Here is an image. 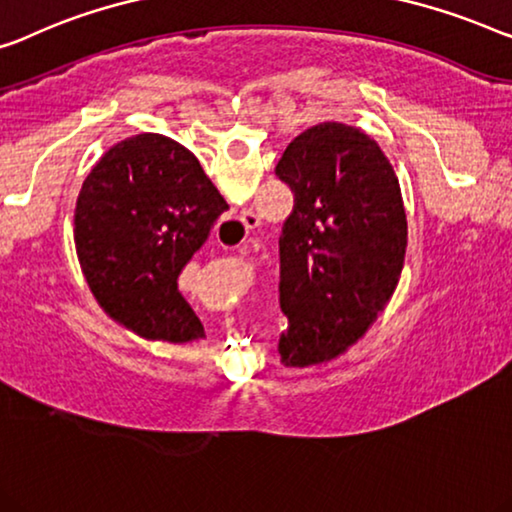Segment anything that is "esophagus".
Masks as SVG:
<instances>
[{
  "mask_svg": "<svg viewBox=\"0 0 512 512\" xmlns=\"http://www.w3.org/2000/svg\"><path fill=\"white\" fill-rule=\"evenodd\" d=\"M240 221H242V226H244V231H254V228H258L261 226V219H258V214L256 212H251V210H242V214H240ZM249 242H242V247H247Z\"/></svg>",
  "mask_w": 512,
  "mask_h": 512,
  "instance_id": "esophagus-1",
  "label": "esophagus"
}]
</instances>
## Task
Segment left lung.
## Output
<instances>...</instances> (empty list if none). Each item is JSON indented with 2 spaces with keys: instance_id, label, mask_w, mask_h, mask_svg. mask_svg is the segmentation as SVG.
Wrapping results in <instances>:
<instances>
[{
  "instance_id": "8db88e82",
  "label": "left lung",
  "mask_w": 512,
  "mask_h": 512,
  "mask_svg": "<svg viewBox=\"0 0 512 512\" xmlns=\"http://www.w3.org/2000/svg\"><path fill=\"white\" fill-rule=\"evenodd\" d=\"M274 173L295 194L279 238L288 367L335 360L392 298L406 254L399 182L360 129L323 122L293 138Z\"/></svg>"
}]
</instances>
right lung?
I'll return each instance as SVG.
<instances>
[{"label":"right lung","mask_w":512,"mask_h":512,"mask_svg":"<svg viewBox=\"0 0 512 512\" xmlns=\"http://www.w3.org/2000/svg\"><path fill=\"white\" fill-rule=\"evenodd\" d=\"M228 203L177 140L140 133L110 147L76 203V249L94 298L145 339L191 342L203 325L177 277Z\"/></svg>","instance_id":"right-lung-1"}]
</instances>
